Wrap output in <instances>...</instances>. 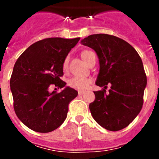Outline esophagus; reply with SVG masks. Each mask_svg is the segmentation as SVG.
I'll use <instances>...</instances> for the list:
<instances>
[{
    "label": "esophagus",
    "instance_id": "34e87169",
    "mask_svg": "<svg viewBox=\"0 0 159 159\" xmlns=\"http://www.w3.org/2000/svg\"><path fill=\"white\" fill-rule=\"evenodd\" d=\"M85 93V91H79L78 92V94L80 95H84V94Z\"/></svg>",
    "mask_w": 159,
    "mask_h": 159
}]
</instances>
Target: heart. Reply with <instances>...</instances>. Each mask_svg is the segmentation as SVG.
Segmentation results:
<instances>
[{"mask_svg": "<svg viewBox=\"0 0 159 159\" xmlns=\"http://www.w3.org/2000/svg\"><path fill=\"white\" fill-rule=\"evenodd\" d=\"M92 54H94L93 52L85 50V51H83L82 53H81V57H82L83 60L88 64V63L89 62V60L90 59H91V57H92ZM62 67L63 70H64V71H67V67H68V58H67V57H66L64 60ZM91 83H92V80L90 78L74 76L68 80V86H69L70 88H74V89L76 90H84L89 87Z\"/></svg>", "mask_w": 159, "mask_h": 159, "instance_id": "b5f03b06", "label": "heart"}]
</instances>
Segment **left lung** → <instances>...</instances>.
<instances>
[{
    "mask_svg": "<svg viewBox=\"0 0 159 159\" xmlns=\"http://www.w3.org/2000/svg\"><path fill=\"white\" fill-rule=\"evenodd\" d=\"M81 43L97 53L99 73L95 84L104 88L94 92L95 99L89 105L92 117L111 131L127 127L143 107L147 86L139 55L130 43L111 35H91ZM107 85L111 88L107 93Z\"/></svg>",
    "mask_w": 159,
    "mask_h": 159,
    "instance_id": "left-lung-1",
    "label": "left lung"
}]
</instances>
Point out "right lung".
Here are the masks:
<instances>
[{
    "label": "right lung",
    "mask_w": 159,
    "mask_h": 159,
    "mask_svg": "<svg viewBox=\"0 0 159 159\" xmlns=\"http://www.w3.org/2000/svg\"><path fill=\"white\" fill-rule=\"evenodd\" d=\"M80 38H46L28 48L17 59L10 78L13 108L18 119L31 130L48 133L64 123L68 105L78 95L67 88L49 92L51 86L62 88L63 62Z\"/></svg>",
    "instance_id": "add662e5"
}]
</instances>
